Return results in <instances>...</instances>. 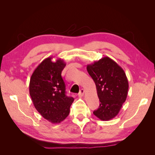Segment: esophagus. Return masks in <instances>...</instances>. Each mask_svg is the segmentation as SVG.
<instances>
[{"label": "esophagus", "instance_id": "34e87169", "mask_svg": "<svg viewBox=\"0 0 155 155\" xmlns=\"http://www.w3.org/2000/svg\"><path fill=\"white\" fill-rule=\"evenodd\" d=\"M84 93H85V90H84V89H81L80 91H79V94H78V95L79 96H83V95H84Z\"/></svg>", "mask_w": 155, "mask_h": 155}]
</instances>
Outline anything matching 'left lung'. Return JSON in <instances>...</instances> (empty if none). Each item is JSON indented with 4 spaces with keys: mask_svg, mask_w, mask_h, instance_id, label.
I'll use <instances>...</instances> for the list:
<instances>
[{
    "mask_svg": "<svg viewBox=\"0 0 155 155\" xmlns=\"http://www.w3.org/2000/svg\"><path fill=\"white\" fill-rule=\"evenodd\" d=\"M87 70L96 84L100 101L94 114L103 121L114 118L127 96L129 83L124 70L109 57L88 64Z\"/></svg>",
    "mask_w": 155,
    "mask_h": 155,
    "instance_id": "obj_1",
    "label": "left lung"
}]
</instances>
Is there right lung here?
I'll return each mask as SVG.
<instances>
[{
    "mask_svg": "<svg viewBox=\"0 0 155 155\" xmlns=\"http://www.w3.org/2000/svg\"><path fill=\"white\" fill-rule=\"evenodd\" d=\"M51 57L44 59L33 72L29 91L36 110L52 124H59L68 116L72 97L66 95L61 72L66 63L61 59L55 62Z\"/></svg>",
    "mask_w": 155,
    "mask_h": 155,
    "instance_id": "right-lung-1",
    "label": "right lung"
}]
</instances>
